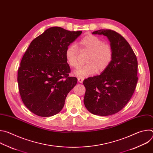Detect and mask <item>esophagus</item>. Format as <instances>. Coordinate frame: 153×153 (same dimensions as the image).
<instances>
[{
  "mask_svg": "<svg viewBox=\"0 0 153 153\" xmlns=\"http://www.w3.org/2000/svg\"><path fill=\"white\" fill-rule=\"evenodd\" d=\"M77 80H78V82H79V83H82L83 81V80H84V79H83V77H79L77 78Z\"/></svg>",
  "mask_w": 153,
  "mask_h": 153,
  "instance_id": "34e87169",
  "label": "esophagus"
}]
</instances>
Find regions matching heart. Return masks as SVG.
<instances>
[{"label": "heart", "mask_w": 153, "mask_h": 153, "mask_svg": "<svg viewBox=\"0 0 153 153\" xmlns=\"http://www.w3.org/2000/svg\"><path fill=\"white\" fill-rule=\"evenodd\" d=\"M80 51L87 53L85 62L82 67L78 68L74 74L79 77L89 76L105 71L113 60V49L110 43L103 42L97 36L88 34L83 37L79 42ZM65 58L70 66L77 68L80 62L79 61V52L74 44L67 47L65 53Z\"/></svg>", "instance_id": "b5f03b06"}]
</instances>
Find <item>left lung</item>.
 Wrapping results in <instances>:
<instances>
[{"label": "left lung", "mask_w": 153, "mask_h": 153, "mask_svg": "<svg viewBox=\"0 0 153 153\" xmlns=\"http://www.w3.org/2000/svg\"><path fill=\"white\" fill-rule=\"evenodd\" d=\"M93 34H103L113 49V60L101 74L83 80L86 91L83 102L93 114L105 116L120 111L131 98L138 80L137 60L129 43L119 33L99 30Z\"/></svg>", "instance_id": "left-lung-1"}]
</instances>
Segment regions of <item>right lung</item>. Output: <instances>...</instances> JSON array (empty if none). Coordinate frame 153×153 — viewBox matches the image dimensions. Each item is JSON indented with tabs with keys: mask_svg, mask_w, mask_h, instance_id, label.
<instances>
[{
	"mask_svg": "<svg viewBox=\"0 0 153 153\" xmlns=\"http://www.w3.org/2000/svg\"><path fill=\"white\" fill-rule=\"evenodd\" d=\"M82 31L51 27L35 38L20 62L17 82L20 97L30 111L50 117L59 113L77 82L70 77L66 48Z\"/></svg>",
	"mask_w": 153,
	"mask_h": 153,
	"instance_id": "add662e5",
	"label": "right lung"
}]
</instances>
